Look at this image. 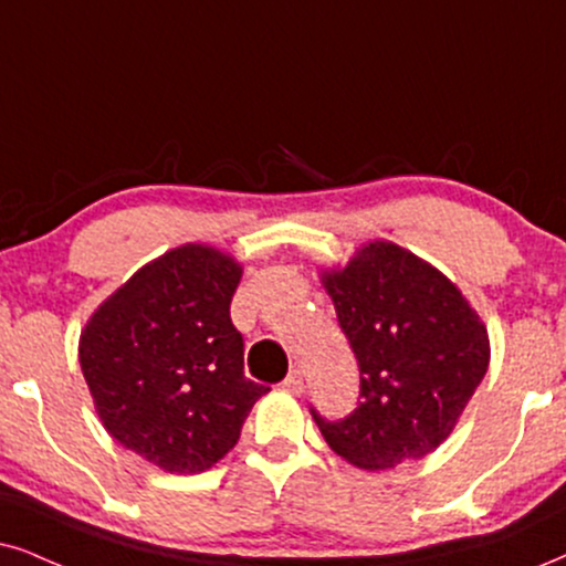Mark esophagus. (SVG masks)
<instances>
[{
    "mask_svg": "<svg viewBox=\"0 0 566 566\" xmlns=\"http://www.w3.org/2000/svg\"><path fill=\"white\" fill-rule=\"evenodd\" d=\"M284 389L292 391V395H303V389H305V381H303V370L292 368L290 374H287V378H284Z\"/></svg>",
    "mask_w": 566,
    "mask_h": 566,
    "instance_id": "1",
    "label": "esophagus"
}]
</instances>
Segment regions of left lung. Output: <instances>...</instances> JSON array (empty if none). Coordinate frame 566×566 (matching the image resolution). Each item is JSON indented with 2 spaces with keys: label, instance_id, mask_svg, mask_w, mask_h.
I'll list each match as a JSON object with an SVG mask.
<instances>
[{
  "label": "left lung",
  "instance_id": "obj_1",
  "mask_svg": "<svg viewBox=\"0 0 566 566\" xmlns=\"http://www.w3.org/2000/svg\"><path fill=\"white\" fill-rule=\"evenodd\" d=\"M324 284L360 368L347 418L311 407L326 443L366 470L433 452L489 370L478 313L447 276L391 242H370Z\"/></svg>",
  "mask_w": 566,
  "mask_h": 566
}]
</instances>
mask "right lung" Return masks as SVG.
<instances>
[{
	"instance_id": "obj_1",
	"label": "right lung",
	"mask_w": 566,
	"mask_h": 566,
	"mask_svg": "<svg viewBox=\"0 0 566 566\" xmlns=\"http://www.w3.org/2000/svg\"><path fill=\"white\" fill-rule=\"evenodd\" d=\"M230 255L182 245L143 266L93 313L81 368L114 439L169 473H203L238 443L269 386L245 376Z\"/></svg>"
}]
</instances>
